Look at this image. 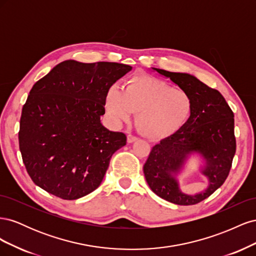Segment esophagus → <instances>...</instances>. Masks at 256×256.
I'll use <instances>...</instances> for the list:
<instances>
[{"mask_svg":"<svg viewBox=\"0 0 256 256\" xmlns=\"http://www.w3.org/2000/svg\"><path fill=\"white\" fill-rule=\"evenodd\" d=\"M136 140H138L136 136H132V134H128V136H127V142H128V143H134V142H136Z\"/></svg>","mask_w":256,"mask_h":256,"instance_id":"obj_1","label":"esophagus"}]
</instances>
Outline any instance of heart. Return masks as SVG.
Masks as SVG:
<instances>
[{
    "instance_id": "heart-1",
    "label": "heart",
    "mask_w": 256,
    "mask_h": 256,
    "mask_svg": "<svg viewBox=\"0 0 256 256\" xmlns=\"http://www.w3.org/2000/svg\"><path fill=\"white\" fill-rule=\"evenodd\" d=\"M106 110L109 118L118 125L129 122L134 112L142 132L154 140L177 132L190 118L193 100L187 90L172 88L168 82L152 76L136 74L122 90H108Z\"/></svg>"
}]
</instances>
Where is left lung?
<instances>
[{
  "label": "left lung",
  "instance_id": "8db88e82",
  "mask_svg": "<svg viewBox=\"0 0 256 256\" xmlns=\"http://www.w3.org/2000/svg\"><path fill=\"white\" fill-rule=\"evenodd\" d=\"M152 70L187 90L193 108L184 127L152 147L143 166L145 180L152 191L168 202L200 203L220 188L230 173L236 152L234 113L218 90L196 76L159 68ZM191 156L200 159L199 172L208 180L204 190L193 195L182 192L179 187V176Z\"/></svg>",
  "mask_w": 256,
  "mask_h": 256
}]
</instances>
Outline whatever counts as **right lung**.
Returning <instances> with one entry per match:
<instances>
[{
  "mask_svg": "<svg viewBox=\"0 0 256 256\" xmlns=\"http://www.w3.org/2000/svg\"><path fill=\"white\" fill-rule=\"evenodd\" d=\"M132 67L64 60L38 80L22 108L19 147L35 184L63 200L99 187L126 136L100 120L112 85Z\"/></svg>",
  "mask_w": 256,
  "mask_h": 256,
  "instance_id": "1",
  "label": "right lung"
}]
</instances>
